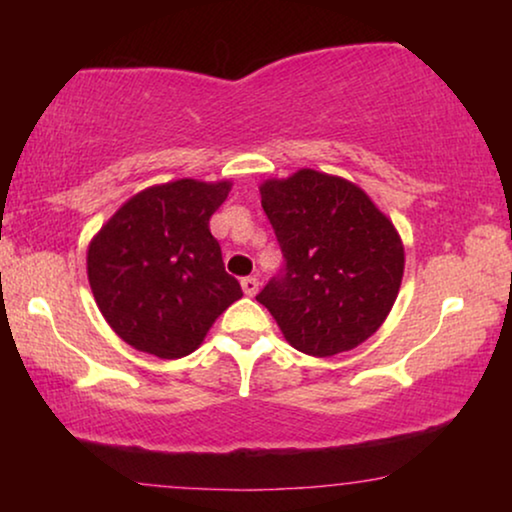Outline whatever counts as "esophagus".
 Instances as JSON below:
<instances>
[{"instance_id": "1", "label": "esophagus", "mask_w": 512, "mask_h": 512, "mask_svg": "<svg viewBox=\"0 0 512 512\" xmlns=\"http://www.w3.org/2000/svg\"><path fill=\"white\" fill-rule=\"evenodd\" d=\"M242 291L247 293V296H256V293H258V279L256 277H244L242 279Z\"/></svg>"}]
</instances>
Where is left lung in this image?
Here are the masks:
<instances>
[{"instance_id": "8db88e82", "label": "left lung", "mask_w": 512, "mask_h": 512, "mask_svg": "<svg viewBox=\"0 0 512 512\" xmlns=\"http://www.w3.org/2000/svg\"><path fill=\"white\" fill-rule=\"evenodd\" d=\"M284 268L256 300L298 352L333 356L368 340L394 305L403 244L359 186L300 170L261 186Z\"/></svg>"}]
</instances>
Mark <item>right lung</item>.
I'll use <instances>...</instances> for the list:
<instances>
[{
	"label": "right lung",
	"mask_w": 512,
	"mask_h": 512,
	"mask_svg": "<svg viewBox=\"0 0 512 512\" xmlns=\"http://www.w3.org/2000/svg\"><path fill=\"white\" fill-rule=\"evenodd\" d=\"M230 181L179 179L130 198L88 249V279L107 324L139 352L181 359L242 298L209 219Z\"/></svg>",
	"instance_id": "1"
}]
</instances>
